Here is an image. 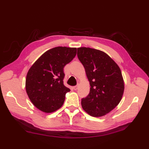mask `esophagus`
I'll use <instances>...</instances> for the list:
<instances>
[{
  "label": "esophagus",
  "instance_id": "esophagus-1",
  "mask_svg": "<svg viewBox=\"0 0 149 149\" xmlns=\"http://www.w3.org/2000/svg\"><path fill=\"white\" fill-rule=\"evenodd\" d=\"M79 84H77L76 85V86H74V88H74V90H77V88H78V87H79Z\"/></svg>",
  "mask_w": 149,
  "mask_h": 149
}]
</instances>
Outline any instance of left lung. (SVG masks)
I'll return each mask as SVG.
<instances>
[{
  "label": "left lung",
  "instance_id": "8db88e82",
  "mask_svg": "<svg viewBox=\"0 0 149 149\" xmlns=\"http://www.w3.org/2000/svg\"><path fill=\"white\" fill-rule=\"evenodd\" d=\"M90 84L88 96L81 99L83 109L90 115H106L118 105L124 91V83L118 65L101 50L89 47L77 49Z\"/></svg>",
  "mask_w": 149,
  "mask_h": 149
}]
</instances>
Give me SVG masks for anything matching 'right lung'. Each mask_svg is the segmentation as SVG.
Instances as JSON below:
<instances>
[{"label": "right lung", "instance_id": "right-lung-1", "mask_svg": "<svg viewBox=\"0 0 149 149\" xmlns=\"http://www.w3.org/2000/svg\"><path fill=\"white\" fill-rule=\"evenodd\" d=\"M76 52V48L54 47L43 54L28 71L27 93L42 111L52 113L63 106L66 93L70 91L63 84V68L75 58Z\"/></svg>", "mask_w": 149, "mask_h": 149}]
</instances>
